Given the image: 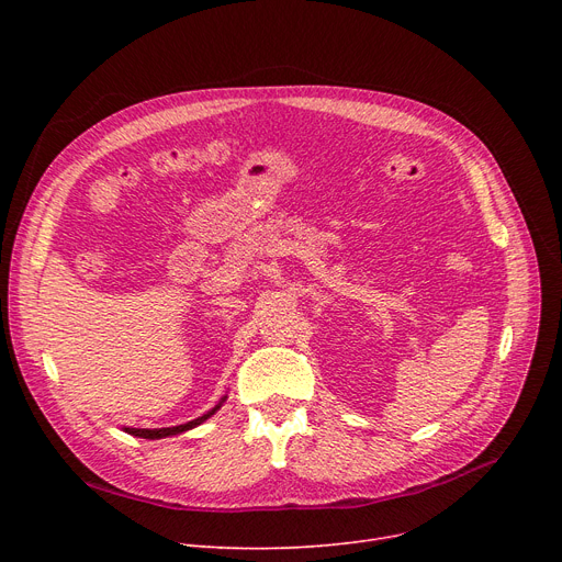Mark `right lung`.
Here are the masks:
<instances>
[{
  "label": "right lung",
  "instance_id": "1",
  "mask_svg": "<svg viewBox=\"0 0 562 562\" xmlns=\"http://www.w3.org/2000/svg\"><path fill=\"white\" fill-rule=\"evenodd\" d=\"M223 403H225V398H223L216 407H212L210 412H206V415H202V417H198V419H193V422H189V424H182V426L155 428V430H150V428H125V430H127L130 435H134V437H143V439H161V437H170V435H180V432H184V430H191V428L200 426L204 419H210Z\"/></svg>",
  "mask_w": 562,
  "mask_h": 562
}]
</instances>
